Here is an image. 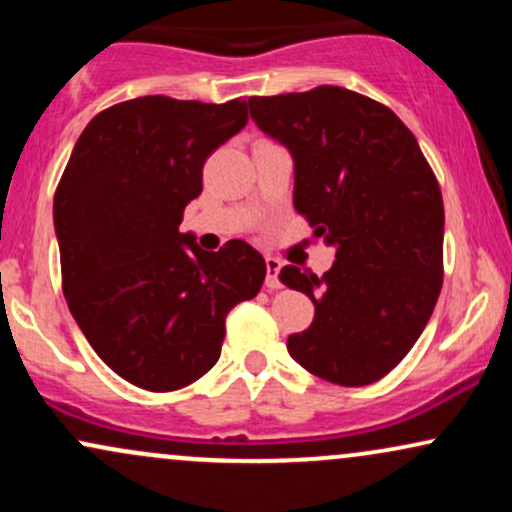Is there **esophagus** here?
<instances>
[{
    "mask_svg": "<svg viewBox=\"0 0 512 512\" xmlns=\"http://www.w3.org/2000/svg\"><path fill=\"white\" fill-rule=\"evenodd\" d=\"M279 269H281V262L276 260V257H267V289H279L281 281H279Z\"/></svg>",
    "mask_w": 512,
    "mask_h": 512,
    "instance_id": "34e87169",
    "label": "esophagus"
}]
</instances>
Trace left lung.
I'll list each match as a JSON object with an SVG mask.
<instances>
[{
	"mask_svg": "<svg viewBox=\"0 0 512 512\" xmlns=\"http://www.w3.org/2000/svg\"><path fill=\"white\" fill-rule=\"evenodd\" d=\"M293 158V207L337 250L330 272L281 269L315 317L289 354L334 385H370L409 354L443 286V195L390 108L342 86L248 98Z\"/></svg>",
	"mask_w": 512,
	"mask_h": 512,
	"instance_id": "8db88e82",
	"label": "left lung"
}]
</instances>
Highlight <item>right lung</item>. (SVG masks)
I'll use <instances>...</instances> for the list:
<instances>
[{"instance_id": "right-lung-1", "label": "right lung", "mask_w": 512, "mask_h": 512, "mask_svg": "<svg viewBox=\"0 0 512 512\" xmlns=\"http://www.w3.org/2000/svg\"><path fill=\"white\" fill-rule=\"evenodd\" d=\"M248 125V103L142 96L88 122L55 192L62 291L88 344L127 383L170 392L221 356L226 315L262 289L245 240L180 233L204 161Z\"/></svg>"}]
</instances>
